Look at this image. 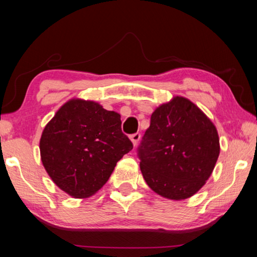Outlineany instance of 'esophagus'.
Here are the masks:
<instances>
[{
  "label": "esophagus",
  "mask_w": 257,
  "mask_h": 257,
  "mask_svg": "<svg viewBox=\"0 0 257 257\" xmlns=\"http://www.w3.org/2000/svg\"><path fill=\"white\" fill-rule=\"evenodd\" d=\"M139 139H141V134H134L130 136V141L133 142V145L136 146L138 144Z\"/></svg>",
  "instance_id": "obj_1"
}]
</instances>
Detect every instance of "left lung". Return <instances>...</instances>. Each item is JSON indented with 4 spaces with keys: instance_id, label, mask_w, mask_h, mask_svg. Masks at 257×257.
<instances>
[{
    "instance_id": "1",
    "label": "left lung",
    "mask_w": 257,
    "mask_h": 257,
    "mask_svg": "<svg viewBox=\"0 0 257 257\" xmlns=\"http://www.w3.org/2000/svg\"><path fill=\"white\" fill-rule=\"evenodd\" d=\"M219 154L214 123L182 96L155 108L138 149L146 184L160 196L173 201L189 198L205 185Z\"/></svg>"
}]
</instances>
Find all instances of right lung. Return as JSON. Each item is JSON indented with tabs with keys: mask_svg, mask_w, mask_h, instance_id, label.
<instances>
[{
	"mask_svg": "<svg viewBox=\"0 0 257 257\" xmlns=\"http://www.w3.org/2000/svg\"><path fill=\"white\" fill-rule=\"evenodd\" d=\"M121 115L101 104L71 98L45 125L40 141L47 175L75 198L92 196L106 184L119 160L133 150Z\"/></svg>",
	"mask_w": 257,
	"mask_h": 257,
	"instance_id": "right-lung-1",
	"label": "right lung"
}]
</instances>
